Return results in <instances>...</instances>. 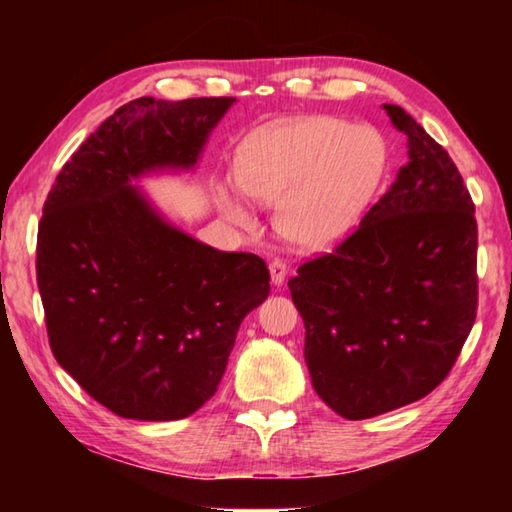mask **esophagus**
Listing matches in <instances>:
<instances>
[{
  "label": "esophagus",
  "mask_w": 512,
  "mask_h": 512,
  "mask_svg": "<svg viewBox=\"0 0 512 512\" xmlns=\"http://www.w3.org/2000/svg\"><path fill=\"white\" fill-rule=\"evenodd\" d=\"M268 271H271V280H273V284H277V287H280V284L287 280V273H289V268H287V264L282 262V259H273L271 264H268Z\"/></svg>",
  "instance_id": "obj_1"
}]
</instances>
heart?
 Returning <instances> with one entry per match:
<instances>
[{
    "instance_id": "1",
    "label": "heart",
    "mask_w": 512,
    "mask_h": 512,
    "mask_svg": "<svg viewBox=\"0 0 512 512\" xmlns=\"http://www.w3.org/2000/svg\"><path fill=\"white\" fill-rule=\"evenodd\" d=\"M386 164V142L375 128L314 115L250 137L237 158V185L255 203L275 207L277 235L316 253L359 228L384 185ZM240 193L221 183L216 201L232 223L250 230L257 216Z\"/></svg>"
}]
</instances>
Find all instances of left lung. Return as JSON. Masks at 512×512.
<instances>
[{"instance_id":"obj_1","label":"left lung","mask_w":512,"mask_h":512,"mask_svg":"<svg viewBox=\"0 0 512 512\" xmlns=\"http://www.w3.org/2000/svg\"><path fill=\"white\" fill-rule=\"evenodd\" d=\"M409 162L341 246L289 280L305 320L311 384L329 409L366 420L443 381L476 318V219L449 153L400 106Z\"/></svg>"}]
</instances>
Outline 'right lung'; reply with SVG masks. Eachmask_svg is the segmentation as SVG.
I'll return each mask as SVG.
<instances>
[{"mask_svg":"<svg viewBox=\"0 0 512 512\" xmlns=\"http://www.w3.org/2000/svg\"><path fill=\"white\" fill-rule=\"evenodd\" d=\"M237 99H135L58 173L38 228L49 345L85 393L128 420H180L210 400L271 275L164 219L137 180L194 169Z\"/></svg>","mask_w":512,"mask_h":512,"instance_id":"add662e5","label":"right lung"}]
</instances>
